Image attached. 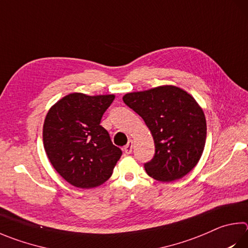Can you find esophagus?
I'll list each match as a JSON object with an SVG mask.
<instances>
[{
    "label": "esophagus",
    "instance_id": "34e87169",
    "mask_svg": "<svg viewBox=\"0 0 248 248\" xmlns=\"http://www.w3.org/2000/svg\"><path fill=\"white\" fill-rule=\"evenodd\" d=\"M132 148H133V142L131 141V140H130L127 145L124 147V152L125 153V154H131Z\"/></svg>",
    "mask_w": 248,
    "mask_h": 248
}]
</instances>
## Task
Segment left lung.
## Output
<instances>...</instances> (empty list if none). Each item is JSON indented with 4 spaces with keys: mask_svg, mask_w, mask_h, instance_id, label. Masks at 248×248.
<instances>
[{
    "mask_svg": "<svg viewBox=\"0 0 248 248\" xmlns=\"http://www.w3.org/2000/svg\"><path fill=\"white\" fill-rule=\"evenodd\" d=\"M124 104L145 121L154 139L155 155L144 164L147 174L161 182L179 180L199 163L205 147L204 111L184 90L161 85L128 93Z\"/></svg>",
    "mask_w": 248,
    "mask_h": 248,
    "instance_id": "obj_1",
    "label": "left lung"
}]
</instances>
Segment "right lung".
<instances>
[{
	"label": "right lung",
	"instance_id": "1",
	"mask_svg": "<svg viewBox=\"0 0 248 248\" xmlns=\"http://www.w3.org/2000/svg\"><path fill=\"white\" fill-rule=\"evenodd\" d=\"M114 98V94L71 93L47 112L43 124L44 150L54 169L71 186H101L110 178L123 154L100 124Z\"/></svg>",
	"mask_w": 248,
	"mask_h": 248
}]
</instances>
